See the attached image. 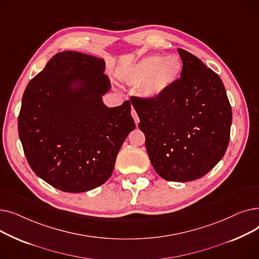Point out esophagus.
<instances>
[{"label":"esophagus","instance_id":"1","mask_svg":"<svg viewBox=\"0 0 259 259\" xmlns=\"http://www.w3.org/2000/svg\"><path fill=\"white\" fill-rule=\"evenodd\" d=\"M131 114H132V116H133V118H134V121H135V124H137V125H139V122H140V118H139V115H138L137 111H135V110H134V109H132V111H131Z\"/></svg>","mask_w":259,"mask_h":259}]
</instances>
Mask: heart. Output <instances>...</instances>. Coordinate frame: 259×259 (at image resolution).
Masks as SVG:
<instances>
[{
	"instance_id": "heart-1",
	"label": "heart",
	"mask_w": 259,
	"mask_h": 259,
	"mask_svg": "<svg viewBox=\"0 0 259 259\" xmlns=\"http://www.w3.org/2000/svg\"><path fill=\"white\" fill-rule=\"evenodd\" d=\"M184 69L182 59L171 54L168 57L150 56L132 65L122 73V83L139 88L146 100L155 101L164 97L178 83Z\"/></svg>"
}]
</instances>
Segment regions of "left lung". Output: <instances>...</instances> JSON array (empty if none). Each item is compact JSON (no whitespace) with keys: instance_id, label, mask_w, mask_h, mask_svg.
<instances>
[{"instance_id":"1","label":"left lung","mask_w":259,"mask_h":259,"mask_svg":"<svg viewBox=\"0 0 259 259\" xmlns=\"http://www.w3.org/2000/svg\"><path fill=\"white\" fill-rule=\"evenodd\" d=\"M183 73L155 101L131 98L156 173L170 182H191L207 174L225 155L232 124L221 77L193 54L178 49Z\"/></svg>"}]
</instances>
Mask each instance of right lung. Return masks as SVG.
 I'll use <instances>...</instances> for the list:
<instances>
[{
	"label": "right lung",
	"mask_w": 259,
	"mask_h": 259,
	"mask_svg": "<svg viewBox=\"0 0 259 259\" xmlns=\"http://www.w3.org/2000/svg\"><path fill=\"white\" fill-rule=\"evenodd\" d=\"M103 59L76 51L52 57L27 85L19 137L34 173L52 187L80 193L106 183L134 130L131 103L107 107L111 89Z\"/></svg>",
	"instance_id": "add662e5"
}]
</instances>
